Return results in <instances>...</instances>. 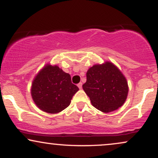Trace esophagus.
I'll use <instances>...</instances> for the list:
<instances>
[{
    "label": "esophagus",
    "instance_id": "obj_1",
    "mask_svg": "<svg viewBox=\"0 0 158 158\" xmlns=\"http://www.w3.org/2000/svg\"><path fill=\"white\" fill-rule=\"evenodd\" d=\"M77 86L79 87V89H81V88H82V83H81V82H79V84L77 85Z\"/></svg>",
    "mask_w": 158,
    "mask_h": 158
}]
</instances>
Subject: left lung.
I'll use <instances>...</instances> for the list:
<instances>
[{"mask_svg": "<svg viewBox=\"0 0 158 158\" xmlns=\"http://www.w3.org/2000/svg\"><path fill=\"white\" fill-rule=\"evenodd\" d=\"M86 77L83 90L97 109L108 113L124 104L128 92V83L115 65L108 61L94 65Z\"/></svg>", "mask_w": 158, "mask_h": 158, "instance_id": "8db88e82", "label": "left lung"}]
</instances>
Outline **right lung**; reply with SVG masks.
<instances>
[{
  "label": "right lung",
  "instance_id": "add662e5",
  "mask_svg": "<svg viewBox=\"0 0 158 158\" xmlns=\"http://www.w3.org/2000/svg\"><path fill=\"white\" fill-rule=\"evenodd\" d=\"M79 88L70 74L58 66L48 65L36 76L32 85V97L41 110L50 114L61 111L70 104Z\"/></svg>",
  "mask_w": 158,
  "mask_h": 158
}]
</instances>
